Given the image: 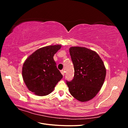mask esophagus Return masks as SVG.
<instances>
[{"label": "esophagus", "mask_w": 128, "mask_h": 128, "mask_svg": "<svg viewBox=\"0 0 128 128\" xmlns=\"http://www.w3.org/2000/svg\"><path fill=\"white\" fill-rule=\"evenodd\" d=\"M64 69H62V70H61V73L62 74V75L63 76H64Z\"/></svg>", "instance_id": "34e87169"}]
</instances>
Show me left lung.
I'll return each instance as SVG.
<instances>
[{
	"instance_id": "8db88e82",
	"label": "left lung",
	"mask_w": 128,
	"mask_h": 128,
	"mask_svg": "<svg viewBox=\"0 0 128 128\" xmlns=\"http://www.w3.org/2000/svg\"><path fill=\"white\" fill-rule=\"evenodd\" d=\"M69 52L74 76L66 84L70 94L81 102L92 99L98 94L105 79L106 70L96 52L83 47H71Z\"/></svg>"
}]
</instances>
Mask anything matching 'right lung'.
Returning a JSON list of instances; mask_svg holds the SVG:
<instances>
[{
    "mask_svg": "<svg viewBox=\"0 0 128 128\" xmlns=\"http://www.w3.org/2000/svg\"><path fill=\"white\" fill-rule=\"evenodd\" d=\"M61 48L60 45L45 46L36 50L26 59L22 73L29 91L37 96L48 95L62 78L53 59Z\"/></svg>",
    "mask_w": 128,
    "mask_h": 128,
    "instance_id": "obj_1",
    "label": "right lung"
}]
</instances>
